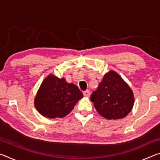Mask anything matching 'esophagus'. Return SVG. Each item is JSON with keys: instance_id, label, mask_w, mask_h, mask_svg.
<instances>
[{"instance_id": "34e87169", "label": "esophagus", "mask_w": 160, "mask_h": 160, "mask_svg": "<svg viewBox=\"0 0 160 160\" xmlns=\"http://www.w3.org/2000/svg\"><path fill=\"white\" fill-rule=\"evenodd\" d=\"M83 95L86 97H89L90 96V92L89 90H86L83 92Z\"/></svg>"}]
</instances>
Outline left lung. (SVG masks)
<instances>
[{"mask_svg": "<svg viewBox=\"0 0 160 160\" xmlns=\"http://www.w3.org/2000/svg\"><path fill=\"white\" fill-rule=\"evenodd\" d=\"M90 99L97 112L109 120L124 118L131 112L134 104L131 88L113 70L104 75Z\"/></svg>", "mask_w": 160, "mask_h": 160, "instance_id": "1", "label": "left lung"}]
</instances>
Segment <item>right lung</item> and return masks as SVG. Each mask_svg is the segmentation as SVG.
<instances>
[{
	"mask_svg": "<svg viewBox=\"0 0 160 160\" xmlns=\"http://www.w3.org/2000/svg\"><path fill=\"white\" fill-rule=\"evenodd\" d=\"M83 97L82 92L64 78L50 74L43 80L34 99V106L40 114L48 118H63L73 109Z\"/></svg>",
	"mask_w": 160,
	"mask_h": 160,
	"instance_id": "1",
	"label": "right lung"
}]
</instances>
